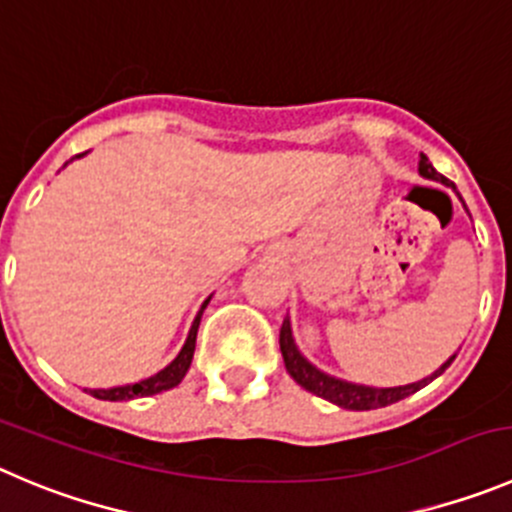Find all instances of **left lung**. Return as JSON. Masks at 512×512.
<instances>
[{"mask_svg":"<svg viewBox=\"0 0 512 512\" xmlns=\"http://www.w3.org/2000/svg\"><path fill=\"white\" fill-rule=\"evenodd\" d=\"M419 174H422L424 179H432V181H439V184L452 186L450 181L444 179V176L439 174L432 164H429V159L424 154L419 156ZM452 189H455V186H452ZM457 197H460V194H457ZM280 351H283V361H285V369H288V374L293 376V379L298 381L305 391H310V394H315V396H321V399L331 401V404H336V407H341V409H353V412H369V409L389 407V404H396V401L407 399V396H412L414 391L424 389L429 381H434L437 376H442L444 371H447V366H450L457 356L455 353V356L447 358V361H444V364L439 366L432 376H427V379H422V381H414V384H407V386L353 384V381L336 379V376L326 374V371H321L315 364H310L308 358L300 353L298 343H295L293 326H290L288 315H285L283 328H280Z\"/></svg>","mask_w":512,"mask_h":512,"instance_id":"left-lung-1","label":"left lung"}]
</instances>
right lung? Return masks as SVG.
Listing matches in <instances>:
<instances>
[{
    "label": "right lung",
    "mask_w": 512,
    "mask_h": 512,
    "mask_svg": "<svg viewBox=\"0 0 512 512\" xmlns=\"http://www.w3.org/2000/svg\"><path fill=\"white\" fill-rule=\"evenodd\" d=\"M85 154H88V151H85ZM85 154H78L75 159H80V156H85ZM70 161H73V159H70ZM209 300H212V295H209V298L202 303V308H199L197 318H194V323H191L189 336H186L181 351L176 353L174 361H171L169 366H164L159 374L148 376V379H143V381H136V384L111 386V389H85V391H88L90 396H95V399H103V401H128V399H138V396L161 394V391H169V389H174V386H179L181 379L186 376V371H189L191 358H194V348H197L199 321H202V313H204V308L209 305Z\"/></svg>",
    "instance_id": "obj_1"
}]
</instances>
